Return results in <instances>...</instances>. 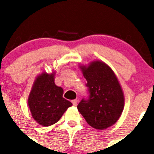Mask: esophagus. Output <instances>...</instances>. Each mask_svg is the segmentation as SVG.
Instances as JSON below:
<instances>
[{
  "label": "esophagus",
  "mask_w": 154,
  "mask_h": 154,
  "mask_svg": "<svg viewBox=\"0 0 154 154\" xmlns=\"http://www.w3.org/2000/svg\"><path fill=\"white\" fill-rule=\"evenodd\" d=\"M77 102H78V101H77V99H74V100L72 101V104H73V105L75 106V107H76V106L77 105Z\"/></svg>",
  "instance_id": "34e87169"
}]
</instances>
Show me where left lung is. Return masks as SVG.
<instances>
[{
	"label": "left lung",
	"mask_w": 154,
	"mask_h": 154,
	"mask_svg": "<svg viewBox=\"0 0 154 154\" xmlns=\"http://www.w3.org/2000/svg\"><path fill=\"white\" fill-rule=\"evenodd\" d=\"M87 80L90 96L82 99L77 109L91 127L104 130L118 121L124 107V94L117 76L107 63L93 60L88 65L80 64Z\"/></svg>",
	"instance_id": "obj_1"
}]
</instances>
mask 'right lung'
<instances>
[{
	"instance_id": "add662e5",
	"label": "right lung",
	"mask_w": 154,
	"mask_h": 154,
	"mask_svg": "<svg viewBox=\"0 0 154 154\" xmlns=\"http://www.w3.org/2000/svg\"><path fill=\"white\" fill-rule=\"evenodd\" d=\"M56 72L45 71L34 80L28 98L32 118L42 126L57 123L72 103L63 97V89L55 83Z\"/></svg>"
}]
</instances>
